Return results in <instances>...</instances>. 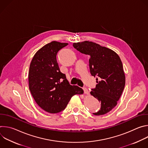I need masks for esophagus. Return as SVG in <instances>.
I'll list each match as a JSON object with an SVG mask.
<instances>
[{
	"instance_id": "obj_1",
	"label": "esophagus",
	"mask_w": 148,
	"mask_h": 148,
	"mask_svg": "<svg viewBox=\"0 0 148 148\" xmlns=\"http://www.w3.org/2000/svg\"><path fill=\"white\" fill-rule=\"evenodd\" d=\"M83 90H84V94H87V95H88V94H89V91L88 90L87 88H83Z\"/></svg>"
}]
</instances>
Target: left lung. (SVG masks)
I'll list each match as a JSON object with an SVG mask.
<instances>
[{"instance_id": "8db88e82", "label": "left lung", "mask_w": 148, "mask_h": 148, "mask_svg": "<svg viewBox=\"0 0 148 148\" xmlns=\"http://www.w3.org/2000/svg\"><path fill=\"white\" fill-rule=\"evenodd\" d=\"M79 52L90 56L91 74L96 76V87L90 92L101 102V109L95 115H102L111 111L117 105L125 85V75L119 56L112 50L92 41H84L73 43Z\"/></svg>"}]
</instances>
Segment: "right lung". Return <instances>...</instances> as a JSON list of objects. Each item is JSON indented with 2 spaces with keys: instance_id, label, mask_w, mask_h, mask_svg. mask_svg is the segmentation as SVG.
Returning <instances> with one entry per match:
<instances>
[{
  "instance_id": "obj_1",
  "label": "right lung",
  "mask_w": 148,
  "mask_h": 148,
  "mask_svg": "<svg viewBox=\"0 0 148 148\" xmlns=\"http://www.w3.org/2000/svg\"><path fill=\"white\" fill-rule=\"evenodd\" d=\"M68 43L53 41L39 49L33 56L29 71V87L38 106L45 111L56 114L64 110L71 98L84 93L71 86L57 62L56 55Z\"/></svg>"
}]
</instances>
